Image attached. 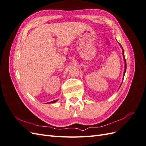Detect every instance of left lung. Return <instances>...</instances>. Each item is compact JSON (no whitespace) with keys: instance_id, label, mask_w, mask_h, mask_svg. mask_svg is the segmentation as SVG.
<instances>
[{"instance_id":"left-lung-1","label":"left lung","mask_w":146,"mask_h":146,"mask_svg":"<svg viewBox=\"0 0 146 146\" xmlns=\"http://www.w3.org/2000/svg\"><path fill=\"white\" fill-rule=\"evenodd\" d=\"M121 45V44H120ZM121 47H122L121 46ZM122 52H123V58H124V62H125V70H124V72H123V77H124L125 76V71H126V67H127V64H126V60H125V56H124V52H123V50L122 48Z\"/></svg>"}]
</instances>
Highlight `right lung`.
<instances>
[{
    "label": "right lung",
    "instance_id": "right-lung-1",
    "mask_svg": "<svg viewBox=\"0 0 146 146\" xmlns=\"http://www.w3.org/2000/svg\"><path fill=\"white\" fill-rule=\"evenodd\" d=\"M56 101H57V100H53V101H52V102H48V103H50V104H51V103H52V104H53V103H55V102H56Z\"/></svg>",
    "mask_w": 146,
    "mask_h": 146
}]
</instances>
